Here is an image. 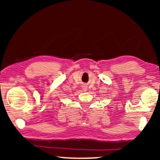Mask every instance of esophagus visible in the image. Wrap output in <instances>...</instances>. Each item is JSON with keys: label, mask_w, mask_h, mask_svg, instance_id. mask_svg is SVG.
I'll use <instances>...</instances> for the list:
<instances>
[{"label": "esophagus", "mask_w": 160, "mask_h": 160, "mask_svg": "<svg viewBox=\"0 0 160 160\" xmlns=\"http://www.w3.org/2000/svg\"><path fill=\"white\" fill-rule=\"evenodd\" d=\"M86 89V88H84V89Z\"/></svg>", "instance_id": "obj_1"}]
</instances>
